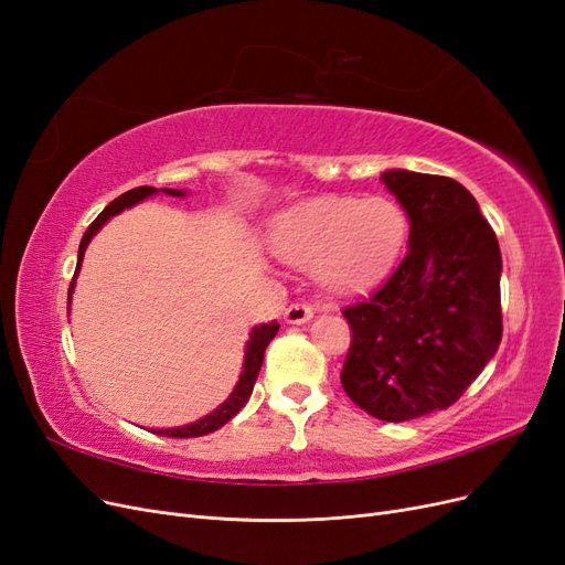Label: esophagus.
Instances as JSON below:
<instances>
[{
    "label": "esophagus",
    "instance_id": "1",
    "mask_svg": "<svg viewBox=\"0 0 565 565\" xmlns=\"http://www.w3.org/2000/svg\"><path fill=\"white\" fill-rule=\"evenodd\" d=\"M313 318V309L309 303H289L287 309H285V320L289 322V324H301V322H306V320H311Z\"/></svg>",
    "mask_w": 565,
    "mask_h": 565
}]
</instances>
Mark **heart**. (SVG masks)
I'll use <instances>...</instances> for the list:
<instances>
[{"mask_svg":"<svg viewBox=\"0 0 565 565\" xmlns=\"http://www.w3.org/2000/svg\"><path fill=\"white\" fill-rule=\"evenodd\" d=\"M405 214L386 198H320L282 214L270 247L282 262L318 268L341 292H355L391 266L405 237Z\"/></svg>","mask_w":565,"mask_h":565,"instance_id":"obj_1","label":"heart"}]
</instances>
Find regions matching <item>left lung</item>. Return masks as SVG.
I'll return each mask as SVG.
<instances>
[{
    "mask_svg": "<svg viewBox=\"0 0 565 565\" xmlns=\"http://www.w3.org/2000/svg\"><path fill=\"white\" fill-rule=\"evenodd\" d=\"M409 216L403 262L367 299L347 306V396L384 422L448 409L502 341L498 237L465 185L391 169L382 174Z\"/></svg>",
    "mask_w": 565,
    "mask_h": 565,
    "instance_id": "8db88e82",
    "label": "left lung"
}]
</instances>
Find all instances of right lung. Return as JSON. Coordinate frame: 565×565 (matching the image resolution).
<instances>
[{
    "instance_id": "1",
    "label": "right lung",
    "mask_w": 565,
    "mask_h": 565,
    "mask_svg": "<svg viewBox=\"0 0 565 565\" xmlns=\"http://www.w3.org/2000/svg\"><path fill=\"white\" fill-rule=\"evenodd\" d=\"M152 193H158V188H152V185L131 188V191H127V193H122L119 198H115V200L108 204V207L92 221V226L87 228V233L82 235L79 252H77L75 276H77V270H79L84 249H87V245H89V241L94 237V233H96L100 226H104L110 216H115V214H119L122 210L131 207V204L141 202L143 198H148V195H152ZM164 193H167V195H177V198L183 195V191H174V188H164ZM73 285H75V282H71V289H67V292H73ZM278 328H280V324H278L276 320H273V322H268V324H259V328L252 330L249 341H247V349H245V365H243L241 382L235 384L233 393H231L228 401H226L224 405H218L212 415L202 417V419L195 422V424L181 426V429H160L158 434H160V436H172V438H198V436H207V434L221 429V426H224L226 422H231V419L245 407V403L249 401L254 382H256V377H259V370H262V363H264L266 347L270 344V339L278 334Z\"/></svg>"
}]
</instances>
